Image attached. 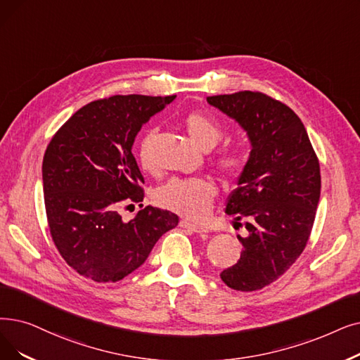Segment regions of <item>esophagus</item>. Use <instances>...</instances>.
<instances>
[{
	"label": "esophagus",
	"mask_w": 360,
	"mask_h": 360,
	"mask_svg": "<svg viewBox=\"0 0 360 360\" xmlns=\"http://www.w3.org/2000/svg\"><path fill=\"white\" fill-rule=\"evenodd\" d=\"M179 226L184 228V229H190L193 232H197V233H205L207 232V229L205 226H200V225H195V224H191L188 221H181L179 222Z\"/></svg>",
	"instance_id": "34e87169"
}]
</instances>
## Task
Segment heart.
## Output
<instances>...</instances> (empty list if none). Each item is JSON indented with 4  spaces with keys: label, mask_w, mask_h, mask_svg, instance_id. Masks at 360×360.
<instances>
[{
    "label": "heart",
    "mask_w": 360,
    "mask_h": 360,
    "mask_svg": "<svg viewBox=\"0 0 360 360\" xmlns=\"http://www.w3.org/2000/svg\"><path fill=\"white\" fill-rule=\"evenodd\" d=\"M184 127L193 141L202 150H212L221 141L224 129L212 116L200 112L188 113L184 120ZM158 131L150 129L138 144V163L146 172H154V143ZM217 166L228 175H237L241 170L243 160L238 151H225L217 158ZM216 186L209 179H181L172 178L155 188L153 198L162 209L174 212L191 221L205 219L213 206Z\"/></svg>",
    "instance_id": "heart-1"
}]
</instances>
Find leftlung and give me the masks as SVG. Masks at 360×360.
I'll use <instances>...</instances> for the list:
<instances>
[{
    "mask_svg": "<svg viewBox=\"0 0 360 360\" xmlns=\"http://www.w3.org/2000/svg\"><path fill=\"white\" fill-rule=\"evenodd\" d=\"M207 103L236 120L252 146L226 198L225 213L244 219L241 257L221 274L238 291L276 281L302 255L321 197V172L304 124L290 107L262 92L241 91Z\"/></svg>",
    "mask_w": 360,
    "mask_h": 360,
    "instance_id": "1",
    "label": "left lung"
}]
</instances>
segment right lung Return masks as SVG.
<instances>
[{
    "mask_svg": "<svg viewBox=\"0 0 360 360\" xmlns=\"http://www.w3.org/2000/svg\"><path fill=\"white\" fill-rule=\"evenodd\" d=\"M174 100L131 94L92 101L46 147L42 184L50 232L79 275L96 283L123 279L178 225L175 213L150 206L129 222L119 214L122 206L144 200V178L132 154L135 136Z\"/></svg>",
    "mask_w": 360,
    "mask_h": 360,
    "instance_id": "add662e5",
    "label": "right lung"
}]
</instances>
